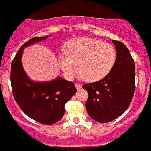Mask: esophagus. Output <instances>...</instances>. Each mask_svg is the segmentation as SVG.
Instances as JSON below:
<instances>
[{
	"mask_svg": "<svg viewBox=\"0 0 151 151\" xmlns=\"http://www.w3.org/2000/svg\"><path fill=\"white\" fill-rule=\"evenodd\" d=\"M75 86H76V88H77V90H79V89H81V87H82V85H81V84H80V83H76Z\"/></svg>",
	"mask_w": 151,
	"mask_h": 151,
	"instance_id": "1",
	"label": "esophagus"
}]
</instances>
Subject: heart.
<instances>
[{
    "label": "heart",
    "mask_w": 151,
    "mask_h": 151,
    "mask_svg": "<svg viewBox=\"0 0 151 151\" xmlns=\"http://www.w3.org/2000/svg\"><path fill=\"white\" fill-rule=\"evenodd\" d=\"M59 66L68 79L79 71L86 81L94 82L105 77L116 60V50L110 43L90 37H78L66 43L65 52L58 57Z\"/></svg>",
    "instance_id": "obj_1"
}]
</instances>
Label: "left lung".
<instances>
[{
	"instance_id": "obj_1",
	"label": "left lung",
	"mask_w": 151,
	"mask_h": 151,
	"mask_svg": "<svg viewBox=\"0 0 151 151\" xmlns=\"http://www.w3.org/2000/svg\"><path fill=\"white\" fill-rule=\"evenodd\" d=\"M116 50L114 65L105 77L97 82L84 84L89 97L86 109L92 119L108 123L125 112L135 92V62L122 42L112 40Z\"/></svg>"
}]
</instances>
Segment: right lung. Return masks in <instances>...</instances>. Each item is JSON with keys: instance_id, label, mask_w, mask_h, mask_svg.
<instances>
[{"instance_id": "add662e5", "label": "right lung", "mask_w": 151, "mask_h": 151, "mask_svg": "<svg viewBox=\"0 0 151 151\" xmlns=\"http://www.w3.org/2000/svg\"><path fill=\"white\" fill-rule=\"evenodd\" d=\"M48 37H33L20 47L12 62L10 81L15 100L23 112L37 122L51 125L63 117L65 104L77 92L75 85L59 76L50 81H32L22 62L25 47Z\"/></svg>"}]
</instances>
